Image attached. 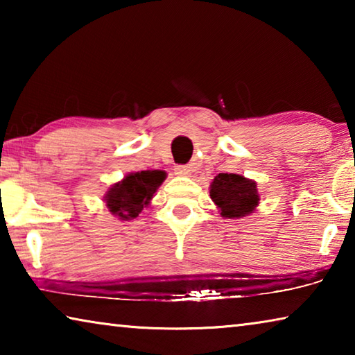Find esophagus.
<instances>
[{"label":"esophagus","mask_w":355,"mask_h":355,"mask_svg":"<svg viewBox=\"0 0 355 355\" xmlns=\"http://www.w3.org/2000/svg\"><path fill=\"white\" fill-rule=\"evenodd\" d=\"M175 175L178 177H189L191 175V169L188 166H175Z\"/></svg>","instance_id":"obj_1"}]
</instances>
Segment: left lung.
Instances as JSON below:
<instances>
[{
	"label": "left lung",
	"instance_id": "left-lung-1",
	"mask_svg": "<svg viewBox=\"0 0 355 355\" xmlns=\"http://www.w3.org/2000/svg\"><path fill=\"white\" fill-rule=\"evenodd\" d=\"M209 197L224 219L245 218L260 202L255 180L239 173H219L209 184Z\"/></svg>",
	"mask_w": 355,
	"mask_h": 355
}]
</instances>
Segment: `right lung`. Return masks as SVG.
<instances>
[{
	"mask_svg": "<svg viewBox=\"0 0 355 355\" xmlns=\"http://www.w3.org/2000/svg\"><path fill=\"white\" fill-rule=\"evenodd\" d=\"M166 180L163 171L131 172L110 186L103 200L112 216L120 220H133L152 202L156 189Z\"/></svg>",
	"mask_w": 355,
	"mask_h": 355,
	"instance_id": "add662e5",
	"label": "right lung"
}]
</instances>
